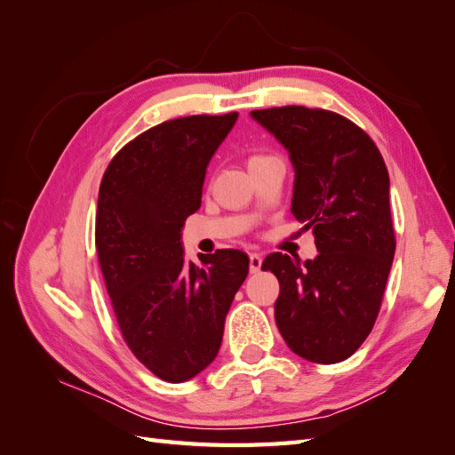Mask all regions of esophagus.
Masks as SVG:
<instances>
[{"label": "esophagus", "instance_id": "esophagus-1", "mask_svg": "<svg viewBox=\"0 0 455 455\" xmlns=\"http://www.w3.org/2000/svg\"><path fill=\"white\" fill-rule=\"evenodd\" d=\"M249 267H251V273H258L261 269V258L258 254L249 256Z\"/></svg>", "mask_w": 455, "mask_h": 455}]
</instances>
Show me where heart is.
I'll use <instances>...</instances> for the list:
<instances>
[{"label": "heart", "mask_w": 455, "mask_h": 455, "mask_svg": "<svg viewBox=\"0 0 455 455\" xmlns=\"http://www.w3.org/2000/svg\"><path fill=\"white\" fill-rule=\"evenodd\" d=\"M273 156H252L251 157V161H249V167L251 164H254V163H259V161H266V159H271Z\"/></svg>", "instance_id": "b5f03b06"}]
</instances>
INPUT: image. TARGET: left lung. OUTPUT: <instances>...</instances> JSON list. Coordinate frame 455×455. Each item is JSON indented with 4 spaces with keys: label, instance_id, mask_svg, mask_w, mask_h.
<instances>
[{
    "label": "left lung",
    "instance_id": "obj_1",
    "mask_svg": "<svg viewBox=\"0 0 455 455\" xmlns=\"http://www.w3.org/2000/svg\"><path fill=\"white\" fill-rule=\"evenodd\" d=\"M251 116L291 154L292 214L313 229L315 259L269 254L281 292L275 321L306 361L349 359L374 328L395 258L389 172L374 140L323 108L283 106Z\"/></svg>",
    "mask_w": 455,
    "mask_h": 455
}]
</instances>
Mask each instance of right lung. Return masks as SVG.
Masks as SVG:
<instances>
[{"label":"right lung","mask_w":455,"mask_h":455,"mask_svg":"<svg viewBox=\"0 0 455 455\" xmlns=\"http://www.w3.org/2000/svg\"><path fill=\"white\" fill-rule=\"evenodd\" d=\"M237 112L164 121L123 146L102 176L94 244L123 339L151 374L182 383L222 346L249 256L184 259L180 231L201 206L206 164Z\"/></svg>","instance_id":"right-lung-1"}]
</instances>
